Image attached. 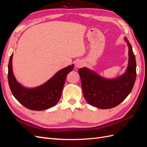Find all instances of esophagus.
<instances>
[{
    "label": "esophagus",
    "mask_w": 147,
    "mask_h": 147,
    "mask_svg": "<svg viewBox=\"0 0 147 147\" xmlns=\"http://www.w3.org/2000/svg\"><path fill=\"white\" fill-rule=\"evenodd\" d=\"M83 66V63L82 61H77L76 63V67L77 68H81Z\"/></svg>",
    "instance_id": "34e87169"
}]
</instances>
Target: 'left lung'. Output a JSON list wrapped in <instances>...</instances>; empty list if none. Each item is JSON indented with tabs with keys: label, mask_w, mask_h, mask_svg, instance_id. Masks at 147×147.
Returning a JSON list of instances; mask_svg holds the SVG:
<instances>
[{
	"label": "left lung",
	"mask_w": 147,
	"mask_h": 147,
	"mask_svg": "<svg viewBox=\"0 0 147 147\" xmlns=\"http://www.w3.org/2000/svg\"><path fill=\"white\" fill-rule=\"evenodd\" d=\"M129 47V63L124 74L115 79H107L86 67L78 70L84 97L90 105L102 109L115 107L130 94L136 78V62L130 43L124 38Z\"/></svg>",
	"instance_id": "left-lung-1"
}]
</instances>
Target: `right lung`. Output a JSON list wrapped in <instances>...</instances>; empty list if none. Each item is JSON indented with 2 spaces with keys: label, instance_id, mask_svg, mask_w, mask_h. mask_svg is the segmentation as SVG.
<instances>
[{
  "label": "right lung",
  "instance_id": "add662e5",
  "mask_svg": "<svg viewBox=\"0 0 147 147\" xmlns=\"http://www.w3.org/2000/svg\"><path fill=\"white\" fill-rule=\"evenodd\" d=\"M13 53L8 66V84L13 95L20 103L28 109L40 111L57 104L61 96L67 75L74 67L69 65L58 71L45 83L37 88H27L16 81L12 69Z\"/></svg>",
  "mask_w": 147,
  "mask_h": 147
}]
</instances>
